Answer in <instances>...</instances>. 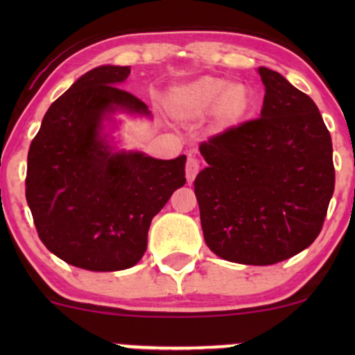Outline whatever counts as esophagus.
Here are the masks:
<instances>
[{
	"instance_id": "1",
	"label": "esophagus",
	"mask_w": 355,
	"mask_h": 355,
	"mask_svg": "<svg viewBox=\"0 0 355 355\" xmlns=\"http://www.w3.org/2000/svg\"><path fill=\"white\" fill-rule=\"evenodd\" d=\"M198 170H200V162H198L193 155H189V158H187V165H185V175L189 183L195 180Z\"/></svg>"
}]
</instances>
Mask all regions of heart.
<instances>
[{
  "label": "heart",
  "mask_w": 355,
  "mask_h": 355,
  "mask_svg": "<svg viewBox=\"0 0 355 355\" xmlns=\"http://www.w3.org/2000/svg\"><path fill=\"white\" fill-rule=\"evenodd\" d=\"M168 108L180 120H200L211 113L220 130L234 128L247 120L254 108V95L243 83L203 76L168 93Z\"/></svg>",
  "instance_id": "heart-1"
}]
</instances>
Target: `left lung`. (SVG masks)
<instances>
[{
    "label": "left lung",
    "mask_w": 355,
    "mask_h": 355,
    "mask_svg": "<svg viewBox=\"0 0 355 355\" xmlns=\"http://www.w3.org/2000/svg\"><path fill=\"white\" fill-rule=\"evenodd\" d=\"M260 118L200 145L195 178L205 243L243 266H272L307 248L324 225L336 185L332 140L311 96L259 68Z\"/></svg>",
    "instance_id": "obj_1"
}]
</instances>
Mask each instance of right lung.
I'll return each instance as SVG.
<instances>
[{
  "mask_svg": "<svg viewBox=\"0 0 355 355\" xmlns=\"http://www.w3.org/2000/svg\"><path fill=\"white\" fill-rule=\"evenodd\" d=\"M128 67L85 73L43 116L28 152L26 202L40 239L70 266L93 272L133 267L146 250L152 218L185 185V155L158 160L115 152L103 120L116 110L150 115L118 88Z\"/></svg>",
  "mask_w": 355,
  "mask_h": 355,
  "instance_id": "obj_1",
  "label": "right lung"
}]
</instances>
